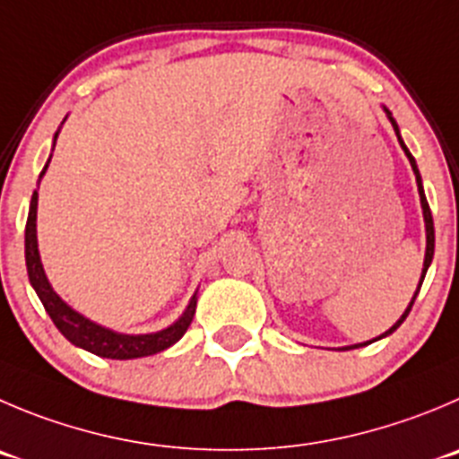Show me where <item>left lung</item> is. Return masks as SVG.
I'll use <instances>...</instances> for the list:
<instances>
[{
    "mask_svg": "<svg viewBox=\"0 0 459 459\" xmlns=\"http://www.w3.org/2000/svg\"><path fill=\"white\" fill-rule=\"evenodd\" d=\"M387 115H390V112H387ZM390 121H392V126H394V133H396V137H399V128H396V121L392 119L390 117ZM399 143H401V148H403L405 151V155H408V160H410V164H412V171H414V176H417V186H419V198H421V209H423V221H426V259H423V274H421V281H419V288H421V283H423V277H426V270H429V265H430V261H433V255H435V227H433V216H430V207H429V200H426V195H423V186H421V176H419V169H417V164H414V157L410 155V151L408 148H405V143L401 142V137H399ZM417 295H419V290L414 292V298H412V302H410V307L405 308V313L403 316L399 317V322H396L394 326H392L390 331H385V333L383 335H390L392 331L394 329H399L401 326V322L405 320V317H408V313H410V308H412V304H414V299H417ZM381 335V338H383ZM369 342H374V340H369ZM368 342V344H369ZM353 347H360V344H353ZM353 347H347V349H353Z\"/></svg>",
    "mask_w": 459,
    "mask_h": 459,
    "instance_id": "left-lung-1",
    "label": "left lung"
}]
</instances>
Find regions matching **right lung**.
Wrapping results in <instances>:
<instances>
[{
  "instance_id": "obj_1",
  "label": "right lung",
  "mask_w": 459,
  "mask_h": 459,
  "mask_svg": "<svg viewBox=\"0 0 459 459\" xmlns=\"http://www.w3.org/2000/svg\"><path fill=\"white\" fill-rule=\"evenodd\" d=\"M49 167V164H47ZM45 167V171H47ZM45 171L40 173V178L45 176ZM36 212H38V191H33V198H30V209L29 218H26V232H24V255H26V273H29L30 286L36 288L38 298H40L42 307L49 313V317L54 320V325L58 326L60 333L69 340L76 347L87 349V351L96 353L101 358H115V360H128V358H142V356H152L157 351H164L167 347H171L173 342L182 338L189 329L191 320H194L195 313V295L191 299L189 308L185 311V316L176 322L173 326L164 331H157V333L148 335H124L115 333L110 329H103V326L94 325V322L85 320L82 316H78L76 311L67 307L63 299L54 292V288L49 286L45 277V270H42L40 255H38V237H36Z\"/></svg>"
}]
</instances>
